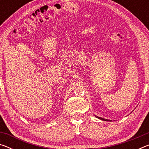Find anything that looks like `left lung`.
Segmentation results:
<instances>
[{"label": "left lung", "instance_id": "left-lung-1", "mask_svg": "<svg viewBox=\"0 0 149 149\" xmlns=\"http://www.w3.org/2000/svg\"><path fill=\"white\" fill-rule=\"evenodd\" d=\"M97 118H99V119H100L101 120H104V121H110L109 120H106L104 118H100V117H98V116H96Z\"/></svg>", "mask_w": 149, "mask_h": 149}]
</instances>
